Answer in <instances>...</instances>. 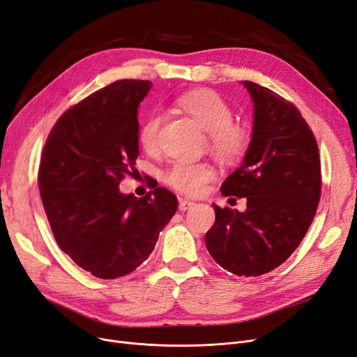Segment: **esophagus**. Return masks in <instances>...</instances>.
I'll return each instance as SVG.
<instances>
[{"instance_id":"obj_1","label":"esophagus","mask_w":357,"mask_h":357,"mask_svg":"<svg viewBox=\"0 0 357 357\" xmlns=\"http://www.w3.org/2000/svg\"><path fill=\"white\" fill-rule=\"evenodd\" d=\"M196 204L192 201H188V199H180V204H178V209L180 211H188L190 208H193Z\"/></svg>"}]
</instances>
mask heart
<instances>
[{
	"instance_id": "b5f03b06",
	"label": "heart",
	"mask_w": 357,
	"mask_h": 357,
	"mask_svg": "<svg viewBox=\"0 0 357 357\" xmlns=\"http://www.w3.org/2000/svg\"><path fill=\"white\" fill-rule=\"evenodd\" d=\"M176 105L190 116L208 132L209 149L224 161H234L243 156L250 135L246 127L233 123V111L224 98L209 89L193 91L176 99ZM162 116L151 112L139 129V144L146 151L158 146ZM215 177V171L205 162L177 161L167 171V183L184 195H197L205 184Z\"/></svg>"
}]
</instances>
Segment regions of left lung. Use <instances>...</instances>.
I'll list each match as a JSON object with an SVG mask.
<instances>
[{
  "label": "left lung",
  "instance_id": "8db88e82",
  "mask_svg": "<svg viewBox=\"0 0 357 357\" xmlns=\"http://www.w3.org/2000/svg\"><path fill=\"white\" fill-rule=\"evenodd\" d=\"M253 101L252 137L224 196L246 197V211L215 209L205 236L209 255L238 277L280 266L309 230L321 197L317 139L298 109L258 83L241 82Z\"/></svg>",
  "mask_w": 357,
  "mask_h": 357
}]
</instances>
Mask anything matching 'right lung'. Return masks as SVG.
<instances>
[{"mask_svg":"<svg viewBox=\"0 0 357 357\" xmlns=\"http://www.w3.org/2000/svg\"><path fill=\"white\" fill-rule=\"evenodd\" d=\"M149 80H117L67 109L42 151L39 190L60 249L104 280L130 274L177 211L164 188L121 193L139 155L137 108Z\"/></svg>","mask_w":357,"mask_h":357,"instance_id":"add662e5","label":"right lung"}]
</instances>
